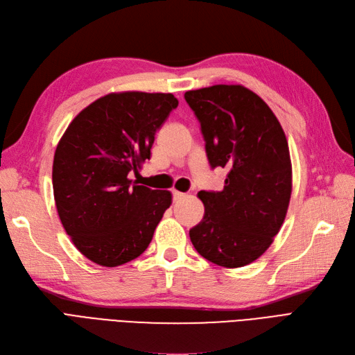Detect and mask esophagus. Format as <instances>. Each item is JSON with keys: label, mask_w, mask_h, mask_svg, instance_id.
I'll return each instance as SVG.
<instances>
[{"label": "esophagus", "mask_w": 355, "mask_h": 355, "mask_svg": "<svg viewBox=\"0 0 355 355\" xmlns=\"http://www.w3.org/2000/svg\"><path fill=\"white\" fill-rule=\"evenodd\" d=\"M185 196H187V193L179 192V191H173V201H179V200H182V198H185Z\"/></svg>", "instance_id": "esophagus-1"}]
</instances>
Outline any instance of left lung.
I'll return each instance as SVG.
<instances>
[{
    "instance_id": "obj_1",
    "label": "left lung",
    "mask_w": 355,
    "mask_h": 355,
    "mask_svg": "<svg viewBox=\"0 0 355 355\" xmlns=\"http://www.w3.org/2000/svg\"><path fill=\"white\" fill-rule=\"evenodd\" d=\"M201 123L211 167L227 172L220 192L201 191L202 221L189 230L209 262L240 268L271 246L291 196V160L274 112L243 86L217 84L185 93Z\"/></svg>"
}]
</instances>
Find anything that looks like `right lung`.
<instances>
[{
	"label": "right lung",
	"mask_w": 355,
	"mask_h": 355,
	"mask_svg": "<svg viewBox=\"0 0 355 355\" xmlns=\"http://www.w3.org/2000/svg\"><path fill=\"white\" fill-rule=\"evenodd\" d=\"M179 105L172 93H110L68 125L53 155L52 185L67 234L92 262L113 268L138 258L153 239L168 191L137 185L154 135Z\"/></svg>",
	"instance_id": "add662e5"
}]
</instances>
